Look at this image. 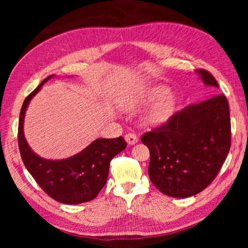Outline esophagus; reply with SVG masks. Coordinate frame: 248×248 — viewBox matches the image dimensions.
I'll list each match as a JSON object with an SVG mask.
<instances>
[{"label":"esophagus","mask_w":248,"mask_h":248,"mask_svg":"<svg viewBox=\"0 0 248 248\" xmlns=\"http://www.w3.org/2000/svg\"><path fill=\"white\" fill-rule=\"evenodd\" d=\"M124 139H125V141L128 142L129 145L136 144L137 142L139 141V139H138V137H137V134H134V133H128V134H125Z\"/></svg>","instance_id":"1"}]
</instances>
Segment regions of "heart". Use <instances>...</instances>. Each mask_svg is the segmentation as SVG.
<instances>
[{
    "instance_id": "1",
    "label": "heart",
    "mask_w": 248,
    "mask_h": 248,
    "mask_svg": "<svg viewBox=\"0 0 248 248\" xmlns=\"http://www.w3.org/2000/svg\"><path fill=\"white\" fill-rule=\"evenodd\" d=\"M169 94V90L165 86H155L152 87L146 93L144 99L142 100L143 104H153L161 99L154 109L149 115V123L159 124L169 118L174 107V98L171 96H166Z\"/></svg>"
}]
</instances>
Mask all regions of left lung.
Masks as SVG:
<instances>
[{
    "label": "left lung",
    "mask_w": 248,
    "mask_h": 248,
    "mask_svg": "<svg viewBox=\"0 0 248 248\" xmlns=\"http://www.w3.org/2000/svg\"><path fill=\"white\" fill-rule=\"evenodd\" d=\"M201 79L219 84L204 69ZM150 150L149 176L159 191L175 198L199 194L219 174L231 148L229 103L223 94L190 104L141 137Z\"/></svg>",
    "instance_id": "1"
}]
</instances>
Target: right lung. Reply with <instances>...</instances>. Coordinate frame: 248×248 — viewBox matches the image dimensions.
Returning a JSON list of instances; mask_svg holds the SVG:
<instances>
[{
	"instance_id": "obj_1",
	"label": "right lung",
	"mask_w": 248,
	"mask_h": 248,
	"mask_svg": "<svg viewBox=\"0 0 248 248\" xmlns=\"http://www.w3.org/2000/svg\"><path fill=\"white\" fill-rule=\"evenodd\" d=\"M50 78L25 98L20 109L17 136L20 156L36 183L52 199L65 204L87 202L95 199L106 185L110 161L127 148V142L123 137L97 139L81 153L62 161L45 159L33 153L24 137V116L31 99Z\"/></svg>"
}]
</instances>
